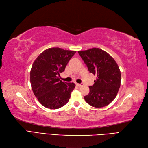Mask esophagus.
Here are the masks:
<instances>
[{
	"label": "esophagus",
	"mask_w": 148,
	"mask_h": 148,
	"mask_svg": "<svg viewBox=\"0 0 148 148\" xmlns=\"http://www.w3.org/2000/svg\"><path fill=\"white\" fill-rule=\"evenodd\" d=\"M75 84H76V86H78V87H81V86H83V83H80V84H79V83H76Z\"/></svg>",
	"instance_id": "esophagus-1"
}]
</instances>
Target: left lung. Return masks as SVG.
Returning <instances> with one entry per match:
<instances>
[{
	"label": "left lung",
	"mask_w": 148,
	"mask_h": 148,
	"mask_svg": "<svg viewBox=\"0 0 148 148\" xmlns=\"http://www.w3.org/2000/svg\"><path fill=\"white\" fill-rule=\"evenodd\" d=\"M78 53L89 72L97 75L94 85L89 86V93L84 96L86 101L95 108L109 105L116 98L121 86L118 64L108 53L99 48L79 51Z\"/></svg>",
	"instance_id": "8db88e82"
}]
</instances>
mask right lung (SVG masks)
I'll return each mask as SVG.
<instances>
[{
    "mask_svg": "<svg viewBox=\"0 0 148 148\" xmlns=\"http://www.w3.org/2000/svg\"><path fill=\"white\" fill-rule=\"evenodd\" d=\"M75 53V51L50 48L40 54L33 63L30 73L32 89L46 108L58 109L69 101L75 84L64 83L59 76Z\"/></svg>",
    "mask_w": 148,
    "mask_h": 148,
    "instance_id": "add662e5",
    "label": "right lung"
}]
</instances>
